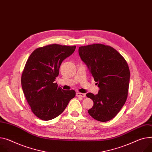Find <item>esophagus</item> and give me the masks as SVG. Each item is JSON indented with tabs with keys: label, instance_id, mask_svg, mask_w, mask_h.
Segmentation results:
<instances>
[{
	"label": "esophagus",
	"instance_id": "esophagus-1",
	"mask_svg": "<svg viewBox=\"0 0 152 152\" xmlns=\"http://www.w3.org/2000/svg\"><path fill=\"white\" fill-rule=\"evenodd\" d=\"M76 96L78 97H85L86 96L85 94H83V93H80V92H77Z\"/></svg>",
	"mask_w": 152,
	"mask_h": 152
}]
</instances>
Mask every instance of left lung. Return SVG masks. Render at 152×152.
I'll return each mask as SVG.
<instances>
[{"label": "left lung", "instance_id": "1", "mask_svg": "<svg viewBox=\"0 0 152 152\" xmlns=\"http://www.w3.org/2000/svg\"><path fill=\"white\" fill-rule=\"evenodd\" d=\"M78 53L100 89L96 95L86 94L94 102L88 113L97 121H110L127 98L130 78L128 64L116 50L101 44L80 47Z\"/></svg>", "mask_w": 152, "mask_h": 152}]
</instances>
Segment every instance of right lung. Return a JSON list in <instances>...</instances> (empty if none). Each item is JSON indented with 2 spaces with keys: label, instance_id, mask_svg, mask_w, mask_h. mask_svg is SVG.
Wrapping results in <instances>:
<instances>
[{
  "label": "right lung",
  "instance_id": "right-lung-1",
  "mask_svg": "<svg viewBox=\"0 0 152 152\" xmlns=\"http://www.w3.org/2000/svg\"><path fill=\"white\" fill-rule=\"evenodd\" d=\"M76 46L48 45L30 55L21 77V85L34 114L44 121L61 114L72 98L74 90L66 91L54 83L63 61L71 55Z\"/></svg>",
  "mask_w": 152,
  "mask_h": 152
}]
</instances>
